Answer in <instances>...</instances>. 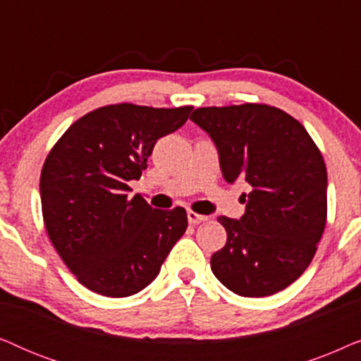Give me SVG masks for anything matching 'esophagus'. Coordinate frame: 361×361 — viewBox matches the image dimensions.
<instances>
[{"label": "esophagus", "mask_w": 361, "mask_h": 361, "mask_svg": "<svg viewBox=\"0 0 361 361\" xmlns=\"http://www.w3.org/2000/svg\"><path fill=\"white\" fill-rule=\"evenodd\" d=\"M187 219H189V224L190 225H199V224H202V221H205L207 219H209V216L195 214V212L189 210V212H187Z\"/></svg>", "instance_id": "1"}]
</instances>
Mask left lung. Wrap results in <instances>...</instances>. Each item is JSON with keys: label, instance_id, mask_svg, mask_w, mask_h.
<instances>
[{"label": "left lung", "instance_id": "8db88e82", "mask_svg": "<svg viewBox=\"0 0 361 361\" xmlns=\"http://www.w3.org/2000/svg\"><path fill=\"white\" fill-rule=\"evenodd\" d=\"M190 120L219 151L225 180L251 185L240 220L219 216L226 243L212 256L215 278L243 298L293 284L312 261L327 220V169L298 120L258 103L197 108Z\"/></svg>", "mask_w": 361, "mask_h": 361}]
</instances>
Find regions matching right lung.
<instances>
[{
  "label": "right lung",
  "instance_id": "1",
  "mask_svg": "<svg viewBox=\"0 0 361 361\" xmlns=\"http://www.w3.org/2000/svg\"><path fill=\"white\" fill-rule=\"evenodd\" d=\"M194 106H102L77 120L49 152L41 172L49 238L78 283L106 298L140 293L159 274L185 233L182 207L152 209L128 199L162 136L184 125Z\"/></svg>",
  "mask_w": 361,
  "mask_h": 361
}]
</instances>
